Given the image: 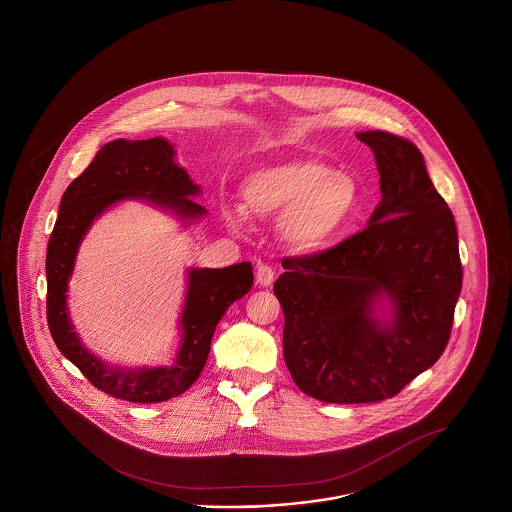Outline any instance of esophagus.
Listing matches in <instances>:
<instances>
[{
    "mask_svg": "<svg viewBox=\"0 0 512 512\" xmlns=\"http://www.w3.org/2000/svg\"><path fill=\"white\" fill-rule=\"evenodd\" d=\"M274 268L270 266V264L259 263L257 264V272H255V279H257V283L259 285H263V287H268V285H272L274 283Z\"/></svg>",
    "mask_w": 512,
    "mask_h": 512,
    "instance_id": "34e87169",
    "label": "esophagus"
}]
</instances>
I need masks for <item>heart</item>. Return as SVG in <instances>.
<instances>
[{"label": "heart", "instance_id": "1", "mask_svg": "<svg viewBox=\"0 0 512 512\" xmlns=\"http://www.w3.org/2000/svg\"><path fill=\"white\" fill-rule=\"evenodd\" d=\"M242 197L244 208L255 216H281V231L300 249L321 248L358 208L355 180L315 159H291L253 172ZM225 216L242 223L244 210L227 206Z\"/></svg>", "mask_w": 512, "mask_h": 512}]
</instances>
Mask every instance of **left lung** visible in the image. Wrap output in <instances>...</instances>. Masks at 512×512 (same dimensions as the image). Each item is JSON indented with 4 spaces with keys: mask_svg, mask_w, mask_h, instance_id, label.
Returning <instances> with one entry per match:
<instances>
[{
    "mask_svg": "<svg viewBox=\"0 0 512 512\" xmlns=\"http://www.w3.org/2000/svg\"><path fill=\"white\" fill-rule=\"evenodd\" d=\"M357 137L381 176L370 225L332 248L285 257L274 283L285 364L296 387L326 403L383 402L434 366L462 289L456 223L419 148L385 131ZM383 292L395 302L388 327L371 317Z\"/></svg>",
    "mask_w": 512,
    "mask_h": 512,
    "instance_id": "obj_1",
    "label": "left lung"
}]
</instances>
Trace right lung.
Instances as JSON below:
<instances>
[{
    "mask_svg": "<svg viewBox=\"0 0 512 512\" xmlns=\"http://www.w3.org/2000/svg\"><path fill=\"white\" fill-rule=\"evenodd\" d=\"M172 146L163 139L124 140L105 144L88 169L63 193L60 214L47 248V323L52 340L93 387L112 398L133 403L167 402L180 396L201 375L219 319L253 285L251 263L219 270H191L182 315L184 341L172 368L116 370L90 355L67 317L65 291L78 244L93 219L110 204L139 197L169 206L182 217L206 212L187 195L199 187L172 161Z\"/></svg>",
    "mask_w": 512,
    "mask_h": 512,
    "instance_id": "right-lung-1",
    "label": "right lung"
}]
</instances>
